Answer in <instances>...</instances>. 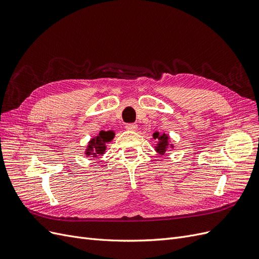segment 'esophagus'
Masks as SVG:
<instances>
[{
  "label": "esophagus",
  "instance_id": "obj_1",
  "mask_svg": "<svg viewBox=\"0 0 259 259\" xmlns=\"http://www.w3.org/2000/svg\"><path fill=\"white\" fill-rule=\"evenodd\" d=\"M125 128H126L127 131H136L137 125L135 123H128L125 125Z\"/></svg>",
  "mask_w": 259,
  "mask_h": 259
}]
</instances>
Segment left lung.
I'll use <instances>...</instances> for the list:
<instances>
[{
    "label": "left lung",
    "instance_id": "8db88e82",
    "mask_svg": "<svg viewBox=\"0 0 259 259\" xmlns=\"http://www.w3.org/2000/svg\"><path fill=\"white\" fill-rule=\"evenodd\" d=\"M153 137H154V139H159V140H160L159 144L155 146L156 152H159L160 154H164V153H165L167 147L169 146V144H168V140H169L168 136L165 135V134L160 135L158 132H155L154 134H153ZM170 147L173 148V145H170Z\"/></svg>",
    "mask_w": 259,
    "mask_h": 259
}]
</instances>
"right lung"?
<instances>
[{"instance_id":"right-lung-1","label":"right lung","mask_w":259,"mask_h":259,"mask_svg":"<svg viewBox=\"0 0 259 259\" xmlns=\"http://www.w3.org/2000/svg\"><path fill=\"white\" fill-rule=\"evenodd\" d=\"M114 137V133L112 131H101L98 136L94 137L90 140L88 145V149H86L85 154L90 156L92 155L93 158H97L98 155H103L106 150V144L108 142H111Z\"/></svg>"}]
</instances>
